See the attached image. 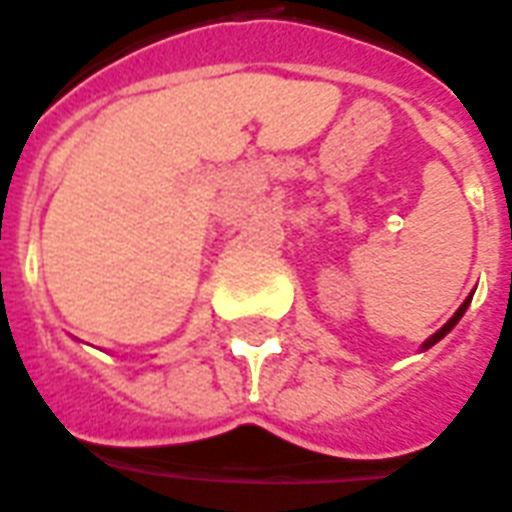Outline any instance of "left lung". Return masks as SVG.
Instances as JSON below:
<instances>
[{
	"mask_svg": "<svg viewBox=\"0 0 512 512\" xmlns=\"http://www.w3.org/2000/svg\"><path fill=\"white\" fill-rule=\"evenodd\" d=\"M470 300H473V295H470V298L464 300L462 306L456 308V314H454V317L448 319L446 325L440 327L438 333H432V335H429V338H427V341L421 343V351H427V349H432V346H435V343H438V341H443V338H446V335H448V333H451V330H454V327H456V322H459V319H462V317H464V311H467V306H470Z\"/></svg>",
	"mask_w": 512,
	"mask_h": 512,
	"instance_id": "1",
	"label": "left lung"
}]
</instances>
